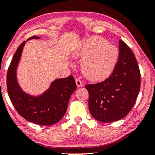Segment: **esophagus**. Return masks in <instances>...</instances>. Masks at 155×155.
<instances>
[{
    "instance_id": "1",
    "label": "esophagus",
    "mask_w": 155,
    "mask_h": 155,
    "mask_svg": "<svg viewBox=\"0 0 155 155\" xmlns=\"http://www.w3.org/2000/svg\"><path fill=\"white\" fill-rule=\"evenodd\" d=\"M75 82H76V84H77V86L78 87H80L82 86V83L81 82V80H79V79H76L75 80Z\"/></svg>"
}]
</instances>
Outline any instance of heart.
<instances>
[{"instance_id":"1","label":"heart","mask_w":155,"mask_h":155,"mask_svg":"<svg viewBox=\"0 0 155 155\" xmlns=\"http://www.w3.org/2000/svg\"><path fill=\"white\" fill-rule=\"evenodd\" d=\"M79 55L84 58L82 71L89 79L101 81L107 78L117 65L118 48L101 37H94L80 46Z\"/></svg>"}]
</instances>
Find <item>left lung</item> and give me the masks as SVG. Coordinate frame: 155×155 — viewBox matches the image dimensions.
<instances>
[{
    "label": "left lung",
    "mask_w": 155,
    "mask_h": 155,
    "mask_svg": "<svg viewBox=\"0 0 155 155\" xmlns=\"http://www.w3.org/2000/svg\"><path fill=\"white\" fill-rule=\"evenodd\" d=\"M85 88L90 96L89 110L99 121H116L130 111L140 88V72L134 54L125 42L119 40V56L111 75Z\"/></svg>",
    "instance_id": "8db88e82"
}]
</instances>
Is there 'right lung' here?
Returning a JSON list of instances; mask_svg holds the SVG:
<instances>
[{"label": "right lung", "mask_w": 155, "mask_h": 155, "mask_svg": "<svg viewBox=\"0 0 155 155\" xmlns=\"http://www.w3.org/2000/svg\"><path fill=\"white\" fill-rule=\"evenodd\" d=\"M40 37L33 36L28 40ZM25 44L23 41L14 54L7 73V89L10 101L20 115L34 124L51 126L66 113L70 97L77 86L73 75L56 79L43 94L31 96L20 87L17 79V68Z\"/></svg>", "instance_id": "1"}]
</instances>
